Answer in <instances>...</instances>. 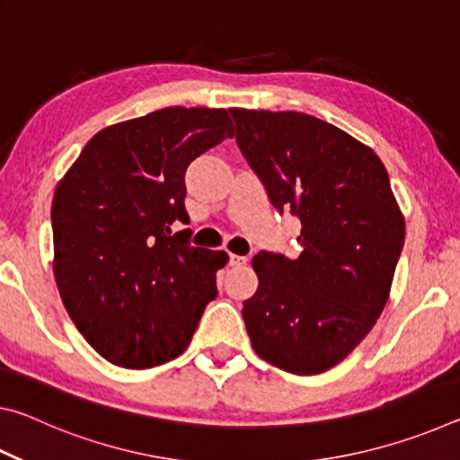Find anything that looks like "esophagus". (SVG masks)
Listing matches in <instances>:
<instances>
[{
	"label": "esophagus",
	"mask_w": 460,
	"mask_h": 460,
	"mask_svg": "<svg viewBox=\"0 0 460 460\" xmlns=\"http://www.w3.org/2000/svg\"><path fill=\"white\" fill-rule=\"evenodd\" d=\"M247 263V258L245 255H235V253H231L229 255V266H233V268H239V266H245Z\"/></svg>",
	"instance_id": "esophagus-1"
}]
</instances>
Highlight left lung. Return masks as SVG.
Here are the masks:
<instances>
[{"label":"left lung","mask_w":460,"mask_h":460,"mask_svg":"<svg viewBox=\"0 0 460 460\" xmlns=\"http://www.w3.org/2000/svg\"><path fill=\"white\" fill-rule=\"evenodd\" d=\"M237 144L278 211L300 217L296 260L253 258L243 302L252 347L296 376L334 367L367 337L392 290L406 221L379 155L298 111L231 107Z\"/></svg>","instance_id":"obj_1"}]
</instances>
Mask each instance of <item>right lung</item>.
<instances>
[{
    "mask_svg": "<svg viewBox=\"0 0 460 460\" xmlns=\"http://www.w3.org/2000/svg\"><path fill=\"white\" fill-rule=\"evenodd\" d=\"M225 109L166 107L89 139L52 200L54 279L107 361L147 369L186 351L227 253L190 247L184 172L233 137Z\"/></svg>",
    "mask_w": 460,
    "mask_h": 460,
    "instance_id": "add662e5",
    "label": "right lung"
}]
</instances>
